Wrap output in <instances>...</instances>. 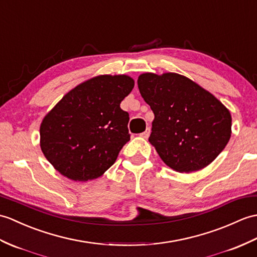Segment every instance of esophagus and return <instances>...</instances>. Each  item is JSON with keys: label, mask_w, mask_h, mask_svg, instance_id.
Returning a JSON list of instances; mask_svg holds the SVG:
<instances>
[{"label": "esophagus", "mask_w": 257, "mask_h": 257, "mask_svg": "<svg viewBox=\"0 0 257 257\" xmlns=\"http://www.w3.org/2000/svg\"><path fill=\"white\" fill-rule=\"evenodd\" d=\"M150 133H151V130H150V128H147L145 131H143L142 134H140V136L142 137V138H145V139H148L149 138V136H150Z\"/></svg>", "instance_id": "obj_1"}]
</instances>
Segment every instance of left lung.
I'll list each match as a JSON object with an SVG mask.
<instances>
[{
  "label": "left lung",
  "mask_w": 257,
  "mask_h": 257,
  "mask_svg": "<svg viewBox=\"0 0 257 257\" xmlns=\"http://www.w3.org/2000/svg\"><path fill=\"white\" fill-rule=\"evenodd\" d=\"M138 87L154 114L149 141L171 169L199 171L222 152L232 118L212 94L176 73L141 74Z\"/></svg>",
  "instance_id": "obj_1"
}]
</instances>
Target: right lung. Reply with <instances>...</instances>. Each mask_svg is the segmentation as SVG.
<instances>
[{
  "label": "right lung",
  "instance_id": "right-lung-1",
  "mask_svg": "<svg viewBox=\"0 0 257 257\" xmlns=\"http://www.w3.org/2000/svg\"><path fill=\"white\" fill-rule=\"evenodd\" d=\"M128 75H99L77 85L40 124L46 159L70 180H94L115 163L130 140L129 114L121 100L133 91Z\"/></svg>",
  "mask_w": 257,
  "mask_h": 257
}]
</instances>
